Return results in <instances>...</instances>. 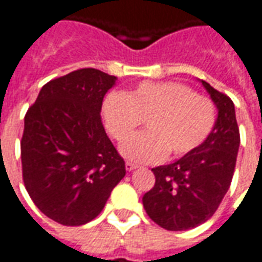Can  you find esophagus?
<instances>
[{"label":"esophagus","mask_w":262,"mask_h":262,"mask_svg":"<svg viewBox=\"0 0 262 262\" xmlns=\"http://www.w3.org/2000/svg\"><path fill=\"white\" fill-rule=\"evenodd\" d=\"M138 168V164H135V162H132V161H126V169L127 171H133V169H136Z\"/></svg>","instance_id":"obj_1"}]
</instances>
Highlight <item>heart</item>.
Segmentation results:
<instances>
[{"label":"heart","mask_w":262,"mask_h":262,"mask_svg":"<svg viewBox=\"0 0 262 262\" xmlns=\"http://www.w3.org/2000/svg\"><path fill=\"white\" fill-rule=\"evenodd\" d=\"M216 104L207 95L177 81H143L129 94L112 91L103 101L107 130L124 142L147 120L148 132L122 146L124 157L136 162L183 158L200 148L216 124Z\"/></svg>","instance_id":"heart-1"}]
</instances>
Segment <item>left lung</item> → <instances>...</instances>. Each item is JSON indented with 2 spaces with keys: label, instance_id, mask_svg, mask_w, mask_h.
<instances>
[{
  "label": "left lung",
  "instance_id": "obj_1",
  "mask_svg": "<svg viewBox=\"0 0 262 262\" xmlns=\"http://www.w3.org/2000/svg\"><path fill=\"white\" fill-rule=\"evenodd\" d=\"M202 82L219 110L214 129L194 152L152 168L155 184L142 199L149 217L167 230L193 229L209 221L229 190L236 165L241 136L233 101Z\"/></svg>",
  "mask_w": 262,
  "mask_h": 262
}]
</instances>
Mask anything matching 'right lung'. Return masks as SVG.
Segmentation results:
<instances>
[{
	"mask_svg": "<svg viewBox=\"0 0 262 262\" xmlns=\"http://www.w3.org/2000/svg\"><path fill=\"white\" fill-rule=\"evenodd\" d=\"M116 77L82 68L45 84L24 116L21 168L37 209L65 226L97 217L126 174L100 112Z\"/></svg>",
	"mask_w": 262,
	"mask_h": 262,
	"instance_id": "right-lung-1",
	"label": "right lung"
}]
</instances>
